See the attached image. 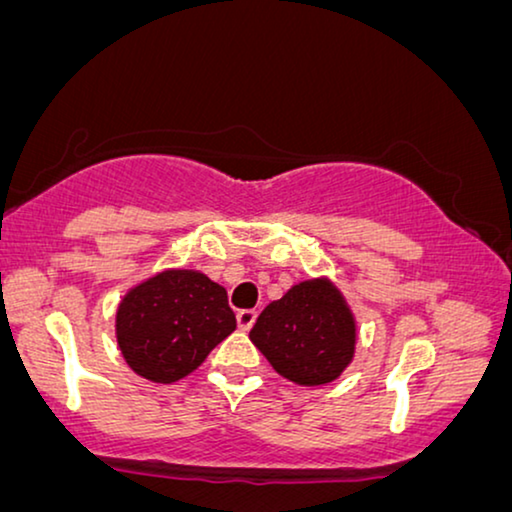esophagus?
Returning a JSON list of instances; mask_svg holds the SVG:
<instances>
[{"mask_svg": "<svg viewBox=\"0 0 512 512\" xmlns=\"http://www.w3.org/2000/svg\"><path fill=\"white\" fill-rule=\"evenodd\" d=\"M255 319H257V312H255V310H241L239 315H236V322H239V329H241V331H250V329H253Z\"/></svg>", "mask_w": 512, "mask_h": 512, "instance_id": "34e87169", "label": "esophagus"}]
</instances>
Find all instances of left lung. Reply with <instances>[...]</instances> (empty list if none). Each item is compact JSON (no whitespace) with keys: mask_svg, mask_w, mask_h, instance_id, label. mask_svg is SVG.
Listing matches in <instances>:
<instances>
[{"mask_svg":"<svg viewBox=\"0 0 512 512\" xmlns=\"http://www.w3.org/2000/svg\"><path fill=\"white\" fill-rule=\"evenodd\" d=\"M250 340L278 375L319 386L338 379L352 361L356 324L331 282L308 280L266 305Z\"/></svg>","mask_w":512,"mask_h":512,"instance_id":"1","label":"left lung"}]
</instances>
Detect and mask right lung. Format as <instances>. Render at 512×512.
I'll list each match as a JSON object with an SVG mask.
<instances>
[{
	"label": "right lung",
	"mask_w": 512,
	"mask_h": 512,
	"mask_svg": "<svg viewBox=\"0 0 512 512\" xmlns=\"http://www.w3.org/2000/svg\"><path fill=\"white\" fill-rule=\"evenodd\" d=\"M236 329L225 287L197 271H163L126 294L117 342L137 375L172 384Z\"/></svg>",
	"instance_id": "right-lung-1"
}]
</instances>
